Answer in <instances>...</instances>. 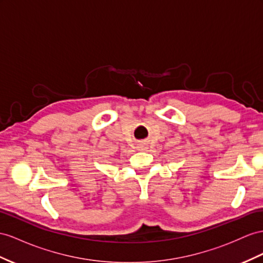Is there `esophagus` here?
<instances>
[{
  "instance_id": "obj_1",
  "label": "esophagus",
  "mask_w": 263,
  "mask_h": 263,
  "mask_svg": "<svg viewBox=\"0 0 263 263\" xmlns=\"http://www.w3.org/2000/svg\"><path fill=\"white\" fill-rule=\"evenodd\" d=\"M138 147H139V150L143 151V150H145V147H146V146H145L144 144H139V146H138Z\"/></svg>"
}]
</instances>
